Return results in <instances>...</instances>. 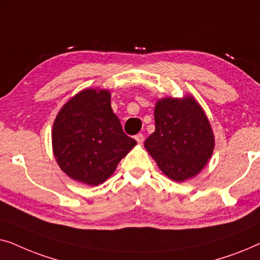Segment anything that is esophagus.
<instances>
[{"label": "esophagus", "mask_w": 260, "mask_h": 260, "mask_svg": "<svg viewBox=\"0 0 260 260\" xmlns=\"http://www.w3.org/2000/svg\"><path fill=\"white\" fill-rule=\"evenodd\" d=\"M135 140H136V142L138 144H143L144 142V136L142 134H137L136 136H135Z\"/></svg>", "instance_id": "1"}]
</instances>
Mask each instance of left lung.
I'll use <instances>...</instances> for the list:
<instances>
[{
  "mask_svg": "<svg viewBox=\"0 0 260 260\" xmlns=\"http://www.w3.org/2000/svg\"><path fill=\"white\" fill-rule=\"evenodd\" d=\"M154 116L155 131L144 147L158 168L177 182L200 173L214 150V135L199 103L191 95L163 98Z\"/></svg>",
  "mask_w": 260,
  "mask_h": 260,
  "instance_id": "left-lung-1",
  "label": "left lung"
}]
</instances>
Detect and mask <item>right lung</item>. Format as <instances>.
I'll use <instances>...</instances> for the list:
<instances>
[{"label":"right lung","instance_id":"1","mask_svg":"<svg viewBox=\"0 0 260 260\" xmlns=\"http://www.w3.org/2000/svg\"><path fill=\"white\" fill-rule=\"evenodd\" d=\"M53 152L63 173L98 186L136 145L124 134L108 90L86 88L62 106L53 124Z\"/></svg>","mask_w":260,"mask_h":260}]
</instances>
